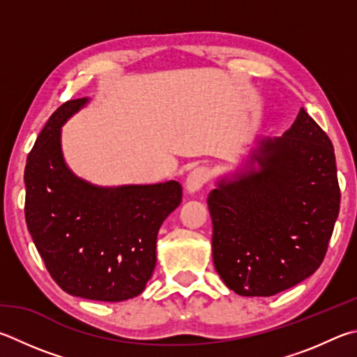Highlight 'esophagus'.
Returning a JSON list of instances; mask_svg holds the SVG:
<instances>
[{
  "label": "esophagus",
  "instance_id": "34e87169",
  "mask_svg": "<svg viewBox=\"0 0 357 357\" xmlns=\"http://www.w3.org/2000/svg\"><path fill=\"white\" fill-rule=\"evenodd\" d=\"M207 179H209V170L206 167H197L195 170L189 173V176L185 179V189L189 193L198 192L203 187Z\"/></svg>",
  "mask_w": 357,
  "mask_h": 357
}]
</instances>
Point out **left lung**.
Masks as SVG:
<instances>
[{
	"instance_id": "1",
	"label": "left lung",
	"mask_w": 357,
	"mask_h": 357,
	"mask_svg": "<svg viewBox=\"0 0 357 357\" xmlns=\"http://www.w3.org/2000/svg\"><path fill=\"white\" fill-rule=\"evenodd\" d=\"M217 273L242 296H271L315 273L340 207L331 140L301 107L281 137L257 139L207 197Z\"/></svg>"
}]
</instances>
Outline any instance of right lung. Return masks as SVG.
<instances>
[{
  "label": "right lung",
  "mask_w": 357,
  "mask_h": 357,
  "mask_svg": "<svg viewBox=\"0 0 357 357\" xmlns=\"http://www.w3.org/2000/svg\"><path fill=\"white\" fill-rule=\"evenodd\" d=\"M87 102L67 101L38 134L24 168V217L57 286L119 303L145 290L159 228L181 204L183 187L178 181L102 187L76 176L63 159L62 126Z\"/></svg>",
  "instance_id": "add662e5"
}]
</instances>
